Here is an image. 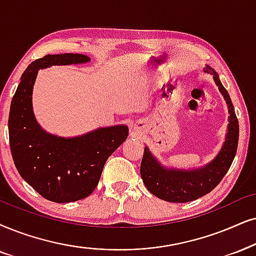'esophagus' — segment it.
<instances>
[{
	"instance_id": "34e87169",
	"label": "esophagus",
	"mask_w": 256,
	"mask_h": 256,
	"mask_svg": "<svg viewBox=\"0 0 256 256\" xmlns=\"http://www.w3.org/2000/svg\"><path fill=\"white\" fill-rule=\"evenodd\" d=\"M139 130H140V126H139L138 124L134 126V132H137V131H139Z\"/></svg>"
}]
</instances>
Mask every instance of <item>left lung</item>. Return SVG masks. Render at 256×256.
<instances>
[{
  "label": "left lung",
  "instance_id": "left-lung-1",
  "mask_svg": "<svg viewBox=\"0 0 256 256\" xmlns=\"http://www.w3.org/2000/svg\"><path fill=\"white\" fill-rule=\"evenodd\" d=\"M203 70L212 74L216 86L227 102L229 113L227 134L218 156L208 164L196 169L186 170L162 166L148 148H144L140 164L142 178L148 192L166 202H192L212 192L227 174L238 150V120L236 118L230 96L220 82L218 74L209 64H206Z\"/></svg>",
  "mask_w": 256,
  "mask_h": 256
}]
</instances>
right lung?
<instances>
[{
  "instance_id": "obj_1",
  "label": "right lung",
  "mask_w": 256,
  "mask_h": 256,
  "mask_svg": "<svg viewBox=\"0 0 256 256\" xmlns=\"http://www.w3.org/2000/svg\"><path fill=\"white\" fill-rule=\"evenodd\" d=\"M90 60L84 54L66 53L33 61L12 100L8 130L15 166L29 186L52 202H74L90 196L108 158L128 136V126L116 125L76 137H59L44 131L35 118L32 96L38 70Z\"/></svg>"
}]
</instances>
